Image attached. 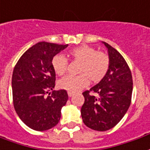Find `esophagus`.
<instances>
[{
	"mask_svg": "<svg viewBox=\"0 0 150 150\" xmlns=\"http://www.w3.org/2000/svg\"><path fill=\"white\" fill-rule=\"evenodd\" d=\"M73 95H74V93L68 92V96H69V97H72Z\"/></svg>",
	"mask_w": 150,
	"mask_h": 150,
	"instance_id": "34e87169",
	"label": "esophagus"
}]
</instances>
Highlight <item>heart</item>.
I'll list each match as a JSON object with an SVG mask.
<instances>
[{
  "instance_id": "b5f03b06",
  "label": "heart",
  "mask_w": 150,
  "mask_h": 150,
  "mask_svg": "<svg viewBox=\"0 0 150 150\" xmlns=\"http://www.w3.org/2000/svg\"><path fill=\"white\" fill-rule=\"evenodd\" d=\"M68 55L73 62L79 63L76 76L68 75L58 82V86L68 92L75 93L89 83H98L107 75L110 68L109 56L103 52H98L94 47L81 45L71 48ZM54 72L59 76L64 75L68 71L69 62L62 55L55 56L52 61Z\"/></svg>"
}]
</instances>
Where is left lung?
Listing matches in <instances>:
<instances>
[{"label":"left lung","mask_w":150,"mask_h":150,"mask_svg":"<svg viewBox=\"0 0 150 150\" xmlns=\"http://www.w3.org/2000/svg\"><path fill=\"white\" fill-rule=\"evenodd\" d=\"M110 68L95 86L83 92L81 116L85 126L98 131L112 129L126 114L131 103L133 80L126 60L107 42Z\"/></svg>","instance_id":"obj_1"}]
</instances>
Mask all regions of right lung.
I'll return each instance as SVG.
<instances>
[{
  "mask_svg": "<svg viewBox=\"0 0 150 150\" xmlns=\"http://www.w3.org/2000/svg\"><path fill=\"white\" fill-rule=\"evenodd\" d=\"M67 46L38 42L20 57L14 68V108L21 121L34 131H47L56 126L68 100L66 89L52 90L56 73L52 66V58Z\"/></svg>",
  "mask_w": 150,
  "mask_h": 150,
  "instance_id": "right-lung-1",
  "label": "right lung"
}]
</instances>
